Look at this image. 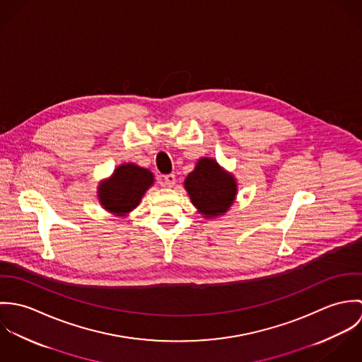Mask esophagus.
<instances>
[{"mask_svg": "<svg viewBox=\"0 0 362 362\" xmlns=\"http://www.w3.org/2000/svg\"><path fill=\"white\" fill-rule=\"evenodd\" d=\"M163 184H164V187H168V188L174 187V184H175V175H174V174H167V175L164 177Z\"/></svg>", "mask_w": 362, "mask_h": 362, "instance_id": "obj_1", "label": "esophagus"}]
</instances>
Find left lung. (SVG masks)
Segmentation results:
<instances>
[{"label": "left lung", "instance_id": "1", "mask_svg": "<svg viewBox=\"0 0 362 362\" xmlns=\"http://www.w3.org/2000/svg\"><path fill=\"white\" fill-rule=\"evenodd\" d=\"M184 188L192 205L205 218L226 214L238 192L233 173L226 171L214 158L201 157L195 168L187 175Z\"/></svg>", "mask_w": 362, "mask_h": 362}]
</instances>
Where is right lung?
I'll list each match as a JSON object with an SVG mask.
<instances>
[{"instance_id": "1", "label": "right lung", "mask_w": 362, "mask_h": 362, "mask_svg": "<svg viewBox=\"0 0 362 362\" xmlns=\"http://www.w3.org/2000/svg\"><path fill=\"white\" fill-rule=\"evenodd\" d=\"M153 184L155 175L151 170L135 163H124L99 184L98 199L108 213L125 217L141 204Z\"/></svg>"}]
</instances>
